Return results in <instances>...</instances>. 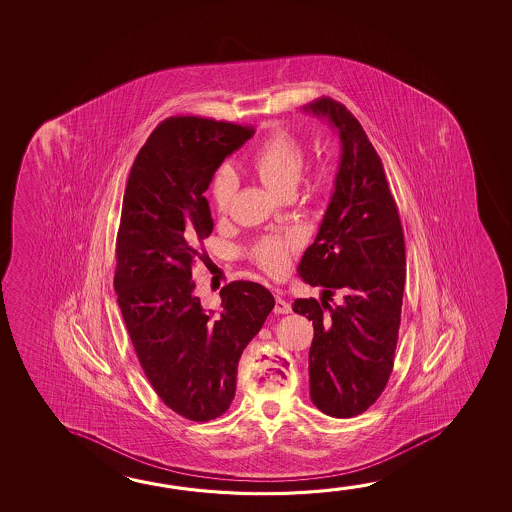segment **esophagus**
<instances>
[{
  "label": "esophagus",
  "instance_id": "esophagus-1",
  "mask_svg": "<svg viewBox=\"0 0 512 512\" xmlns=\"http://www.w3.org/2000/svg\"><path fill=\"white\" fill-rule=\"evenodd\" d=\"M275 312H277V314H289V312H291V305L285 302L284 298L277 296V300H275Z\"/></svg>",
  "mask_w": 512,
  "mask_h": 512
}]
</instances>
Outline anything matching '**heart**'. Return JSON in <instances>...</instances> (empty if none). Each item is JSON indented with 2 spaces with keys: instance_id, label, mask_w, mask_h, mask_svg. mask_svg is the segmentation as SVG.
Segmentation results:
<instances>
[{
  "instance_id": "1",
  "label": "heart",
  "mask_w": 512,
  "mask_h": 512,
  "mask_svg": "<svg viewBox=\"0 0 512 512\" xmlns=\"http://www.w3.org/2000/svg\"><path fill=\"white\" fill-rule=\"evenodd\" d=\"M253 168L260 180L268 185L273 193L285 196L293 193L303 171V148L294 137L285 132L269 137L253 157ZM312 191L321 187V175L312 180ZM239 189V176L230 164L219 166L210 184V198L219 214H225L232 207ZM302 246V237L296 232H280L266 235L253 244L252 257L260 269L269 275H284L291 255Z\"/></svg>"
}]
</instances>
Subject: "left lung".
Here are the masks:
<instances>
[{"mask_svg": "<svg viewBox=\"0 0 512 512\" xmlns=\"http://www.w3.org/2000/svg\"><path fill=\"white\" fill-rule=\"evenodd\" d=\"M323 116L341 139L334 194L314 243L303 253V282L344 293L326 300H294L309 318L310 400L332 418H353L377 402L391 377L402 316L405 243L402 221L382 160L352 112L332 98L305 107Z\"/></svg>", "mask_w": 512, "mask_h": 512, "instance_id": "left-lung-1", "label": "left lung"}]
</instances>
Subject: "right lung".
I'll return each mask as SVG.
<instances>
[{
  "label": "right lung",
  "instance_id": "right-lung-1",
  "mask_svg": "<svg viewBox=\"0 0 512 512\" xmlns=\"http://www.w3.org/2000/svg\"><path fill=\"white\" fill-rule=\"evenodd\" d=\"M253 128L227 121L164 119L135 157L116 241L114 289L144 375L171 411L209 421L235 396L237 364L275 307L255 282L221 289L218 309L194 294L193 266L214 221L203 193Z\"/></svg>",
  "mask_w": 512,
  "mask_h": 512
}]
</instances>
